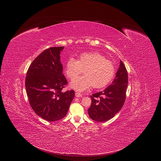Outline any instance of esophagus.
<instances>
[{"label": "esophagus", "instance_id": "esophagus-1", "mask_svg": "<svg viewBox=\"0 0 161 161\" xmlns=\"http://www.w3.org/2000/svg\"><path fill=\"white\" fill-rule=\"evenodd\" d=\"M75 96L77 97H83V96L80 93H79V92H76L75 93Z\"/></svg>", "mask_w": 161, "mask_h": 161}]
</instances>
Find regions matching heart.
<instances>
[{
    "mask_svg": "<svg viewBox=\"0 0 161 161\" xmlns=\"http://www.w3.org/2000/svg\"><path fill=\"white\" fill-rule=\"evenodd\" d=\"M83 71L84 76L75 78ZM114 71L113 63L96 52L81 53L78 60L70 58L66 62L65 69L69 78L75 79L70 83L71 88L79 92L86 90L92 85L95 88L105 86L113 78Z\"/></svg>",
    "mask_w": 161,
    "mask_h": 161,
    "instance_id": "heart-1",
    "label": "heart"
}]
</instances>
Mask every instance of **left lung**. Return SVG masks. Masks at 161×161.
Instances as JSON below:
<instances>
[{"label":"left lung","mask_w":161,"mask_h":161,"mask_svg":"<svg viewBox=\"0 0 161 161\" xmlns=\"http://www.w3.org/2000/svg\"><path fill=\"white\" fill-rule=\"evenodd\" d=\"M127 84V71L120 60L115 78L112 83L103 91L90 96L92 104L88 109L90 118L100 122L111 119L124 104Z\"/></svg>","instance_id":"obj_1"}]
</instances>
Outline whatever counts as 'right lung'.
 Wrapping results in <instances>:
<instances>
[{
	"label": "right lung",
	"instance_id": "obj_1",
	"mask_svg": "<svg viewBox=\"0 0 161 161\" xmlns=\"http://www.w3.org/2000/svg\"><path fill=\"white\" fill-rule=\"evenodd\" d=\"M64 47L43 51L31 64L25 88L29 103L38 116L48 122L63 119L75 97V91H62L67 83L62 74L60 53Z\"/></svg>",
	"mask_w": 161,
	"mask_h": 161
}]
</instances>
